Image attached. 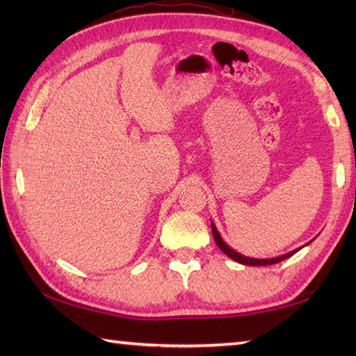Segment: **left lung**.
Instances as JSON below:
<instances>
[{"label":"left lung","mask_w":356,"mask_h":356,"mask_svg":"<svg viewBox=\"0 0 356 356\" xmlns=\"http://www.w3.org/2000/svg\"><path fill=\"white\" fill-rule=\"evenodd\" d=\"M211 229H213L214 240H216L217 246L222 249V252L228 255L229 259L236 260L237 263L246 264V266H268V264H275V263H278V261L289 259L291 255H293L295 252H298V251H300V248H298V249H295V251H291V252H287V254H284V255L274 257V259H251V257H245V255H241V254H238L237 251H234L232 248H229L228 245H226L225 241L222 240L220 234H218V231H217V228H216V225H214V223H211Z\"/></svg>","instance_id":"8db88e82"}]
</instances>
